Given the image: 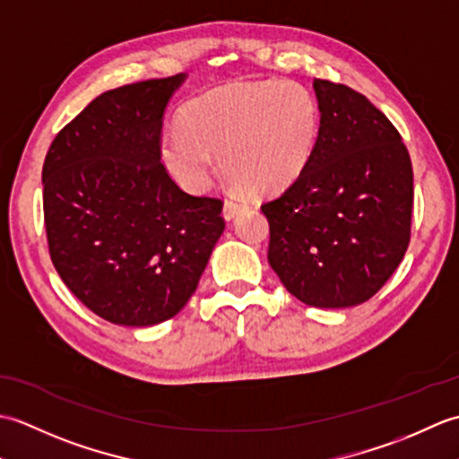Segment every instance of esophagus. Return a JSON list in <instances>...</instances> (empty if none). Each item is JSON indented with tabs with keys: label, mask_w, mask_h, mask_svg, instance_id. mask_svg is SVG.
<instances>
[{
	"label": "esophagus",
	"mask_w": 459,
	"mask_h": 459,
	"mask_svg": "<svg viewBox=\"0 0 459 459\" xmlns=\"http://www.w3.org/2000/svg\"><path fill=\"white\" fill-rule=\"evenodd\" d=\"M242 209H245V203H242V201H237V199H229L227 203H224V209H222L224 219H227V221L235 219V214H237V212H240Z\"/></svg>",
	"instance_id": "esophagus-1"
}]
</instances>
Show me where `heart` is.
Returning <instances> with one entry per match:
<instances>
[{
    "label": "heart",
    "instance_id": "b5f03b06",
    "mask_svg": "<svg viewBox=\"0 0 459 459\" xmlns=\"http://www.w3.org/2000/svg\"><path fill=\"white\" fill-rule=\"evenodd\" d=\"M179 128L163 134L161 160L181 187L203 191L219 153L224 175L255 195L290 187L309 165L319 104L304 84L256 81L204 92L185 104Z\"/></svg>",
    "mask_w": 459,
    "mask_h": 459
}]
</instances>
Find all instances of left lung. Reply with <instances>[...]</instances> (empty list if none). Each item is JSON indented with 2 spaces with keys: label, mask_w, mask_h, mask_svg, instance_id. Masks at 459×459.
<instances>
[{
  "label": "left lung",
  "mask_w": 459,
  "mask_h": 459,
  "mask_svg": "<svg viewBox=\"0 0 459 459\" xmlns=\"http://www.w3.org/2000/svg\"><path fill=\"white\" fill-rule=\"evenodd\" d=\"M321 120L309 165L262 204L268 262L291 296L351 307L394 274L411 242L414 175L401 134L363 94L314 81Z\"/></svg>",
  "instance_id": "8db88e82"
}]
</instances>
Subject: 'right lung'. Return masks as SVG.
I'll return each mask as SVG.
<instances>
[{
	"label": "right lung",
	"mask_w": 459,
	"mask_h": 459,
	"mask_svg": "<svg viewBox=\"0 0 459 459\" xmlns=\"http://www.w3.org/2000/svg\"><path fill=\"white\" fill-rule=\"evenodd\" d=\"M183 81L96 96L43 163L48 255L66 288L116 325L179 314L224 230L222 201L185 193L161 163L163 110Z\"/></svg>",
	"instance_id": "right-lung-1"
}]
</instances>
